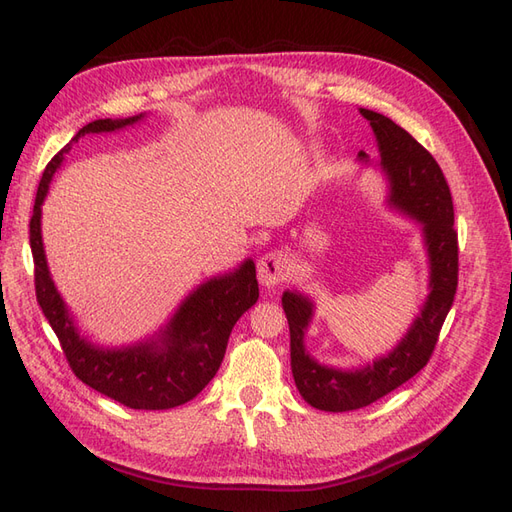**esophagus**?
I'll list each match as a JSON object with an SVG mask.
<instances>
[{
    "label": "esophagus",
    "instance_id": "34e87169",
    "mask_svg": "<svg viewBox=\"0 0 512 512\" xmlns=\"http://www.w3.org/2000/svg\"><path fill=\"white\" fill-rule=\"evenodd\" d=\"M290 273V262L282 252H269L258 260V282L265 288H273L284 282Z\"/></svg>",
    "mask_w": 512,
    "mask_h": 512
}]
</instances>
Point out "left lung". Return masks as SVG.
Segmentation results:
<instances>
[{
	"label": "left lung",
	"mask_w": 512,
	"mask_h": 512,
	"mask_svg": "<svg viewBox=\"0 0 512 512\" xmlns=\"http://www.w3.org/2000/svg\"><path fill=\"white\" fill-rule=\"evenodd\" d=\"M359 113L369 121L376 136L380 151L376 164L389 181L386 203L421 224L429 260V294L397 346L359 369L318 363L305 350V333L314 318V301L297 290L282 294L290 327L294 384L309 406L324 412H348L374 404L427 365L446 314L451 312L459 273L453 198L438 162L393 119L369 108H359ZM359 160L371 164L365 151H359Z\"/></svg>",
	"instance_id": "8db88e82"
}]
</instances>
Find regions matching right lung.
Here are the masks:
<instances>
[{"label": "right lung", "instance_id": "right-lung-1", "mask_svg": "<svg viewBox=\"0 0 512 512\" xmlns=\"http://www.w3.org/2000/svg\"><path fill=\"white\" fill-rule=\"evenodd\" d=\"M141 119L145 113L91 121L46 164L29 222V245L36 267V299L76 378L128 408L168 410L194 399L218 374L232 327L258 301L254 260L245 258L237 269L194 288L158 333L130 346L104 348L89 342L76 327L46 265L42 243V203L72 143L85 134L123 130Z\"/></svg>", "mask_w": 512, "mask_h": 512}]
</instances>
